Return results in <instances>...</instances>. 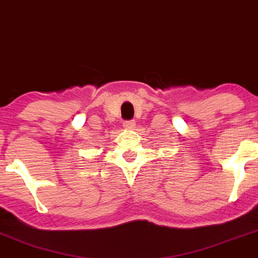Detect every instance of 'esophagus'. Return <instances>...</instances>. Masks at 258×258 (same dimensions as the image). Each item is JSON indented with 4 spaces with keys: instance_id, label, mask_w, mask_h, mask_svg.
<instances>
[{
    "instance_id": "1",
    "label": "esophagus",
    "mask_w": 258,
    "mask_h": 258,
    "mask_svg": "<svg viewBox=\"0 0 258 258\" xmlns=\"http://www.w3.org/2000/svg\"><path fill=\"white\" fill-rule=\"evenodd\" d=\"M123 127L126 130H134L135 128V122L134 121H126L123 122Z\"/></svg>"
}]
</instances>
